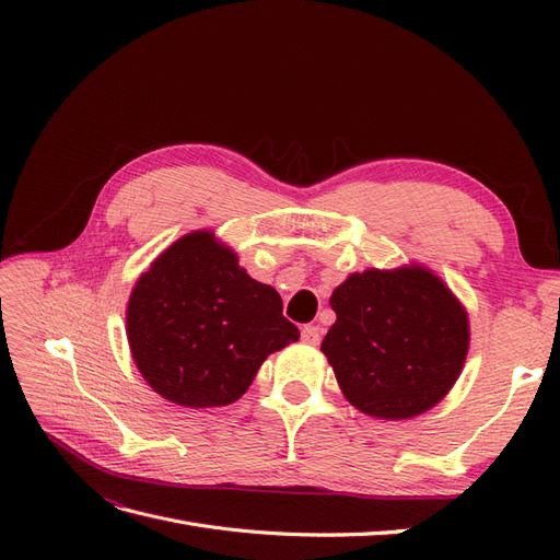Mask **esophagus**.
Instances as JSON below:
<instances>
[{
	"label": "esophagus",
	"mask_w": 560,
	"mask_h": 560,
	"mask_svg": "<svg viewBox=\"0 0 560 560\" xmlns=\"http://www.w3.org/2000/svg\"><path fill=\"white\" fill-rule=\"evenodd\" d=\"M301 338L308 343H319V329L317 327H303Z\"/></svg>",
	"instance_id": "1"
}]
</instances>
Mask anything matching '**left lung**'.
I'll list each match as a JSON object with an SVG mask.
<instances>
[{
    "label": "left lung",
    "mask_w": 560,
    "mask_h": 560,
    "mask_svg": "<svg viewBox=\"0 0 560 560\" xmlns=\"http://www.w3.org/2000/svg\"><path fill=\"white\" fill-rule=\"evenodd\" d=\"M126 331L144 381L194 409L238 401L268 354L299 341L280 294L210 231L182 235L140 276Z\"/></svg>",
    "instance_id": "left-lung-1"
}]
</instances>
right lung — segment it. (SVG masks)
<instances>
[{
	"label": "right lung",
	"instance_id": "add662e5",
	"mask_svg": "<svg viewBox=\"0 0 560 560\" xmlns=\"http://www.w3.org/2000/svg\"><path fill=\"white\" fill-rule=\"evenodd\" d=\"M322 341L346 399L366 416L425 413L457 381L469 348L467 313L428 268H369L331 294Z\"/></svg>",
	"mask_w": 560,
	"mask_h": 560
}]
</instances>
